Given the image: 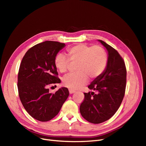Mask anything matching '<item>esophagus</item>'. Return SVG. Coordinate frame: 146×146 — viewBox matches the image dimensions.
I'll list each match as a JSON object with an SVG mask.
<instances>
[{
  "label": "esophagus",
  "instance_id": "1",
  "mask_svg": "<svg viewBox=\"0 0 146 146\" xmlns=\"http://www.w3.org/2000/svg\"><path fill=\"white\" fill-rule=\"evenodd\" d=\"M69 93L71 94H73L75 92H76V91L74 90H71V89H69Z\"/></svg>",
  "mask_w": 146,
  "mask_h": 146
}]
</instances>
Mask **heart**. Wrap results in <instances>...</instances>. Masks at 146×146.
I'll list each match as a JSON object with an SVG mask.
<instances>
[{
  "label": "heart",
  "mask_w": 146,
  "mask_h": 146,
  "mask_svg": "<svg viewBox=\"0 0 146 146\" xmlns=\"http://www.w3.org/2000/svg\"><path fill=\"white\" fill-rule=\"evenodd\" d=\"M67 55L69 60L63 54H58L54 63L56 69L62 73L67 71L71 64H77L76 70L77 72L66 75L63 78V85L71 90H77L85 85L88 77L94 79L99 77L108 63L107 52L100 46L78 44L69 48Z\"/></svg>",
  "instance_id": "1"
}]
</instances>
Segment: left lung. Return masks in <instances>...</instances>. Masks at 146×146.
<instances>
[{
	"label": "left lung",
	"instance_id": "8db88e82",
	"mask_svg": "<svg viewBox=\"0 0 146 146\" xmlns=\"http://www.w3.org/2000/svg\"><path fill=\"white\" fill-rule=\"evenodd\" d=\"M108 52V63L104 72L95 78L88 88L96 92H85L80 111L82 117L92 123L108 120L117 111L125 94L127 70L117 50L98 39Z\"/></svg>",
	"mask_w": 146,
	"mask_h": 146
}]
</instances>
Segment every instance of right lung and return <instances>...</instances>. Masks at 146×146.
Instances as JSON below:
<instances>
[{"label": "right lung", "mask_w": 146, "mask_h": 146, "mask_svg": "<svg viewBox=\"0 0 146 146\" xmlns=\"http://www.w3.org/2000/svg\"><path fill=\"white\" fill-rule=\"evenodd\" d=\"M65 46L56 41L42 42L31 47L22 60L17 79L19 98L26 111L38 121L46 122L56 116L69 96L67 88L54 94L48 89L61 83L54 60Z\"/></svg>", "instance_id": "1"}]
</instances>
